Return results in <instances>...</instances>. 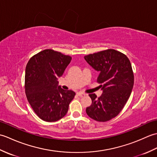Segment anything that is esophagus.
Here are the masks:
<instances>
[{"label": "esophagus", "instance_id": "1", "mask_svg": "<svg viewBox=\"0 0 157 157\" xmlns=\"http://www.w3.org/2000/svg\"><path fill=\"white\" fill-rule=\"evenodd\" d=\"M77 94H78V96H80V97H83V96H84L86 95L85 93H84V92H78V93H77Z\"/></svg>", "mask_w": 157, "mask_h": 157}]
</instances>
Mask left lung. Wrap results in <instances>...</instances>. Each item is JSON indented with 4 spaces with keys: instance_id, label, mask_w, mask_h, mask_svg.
<instances>
[{
    "instance_id": "1",
    "label": "left lung",
    "mask_w": 157,
    "mask_h": 157,
    "mask_svg": "<svg viewBox=\"0 0 157 157\" xmlns=\"http://www.w3.org/2000/svg\"><path fill=\"white\" fill-rule=\"evenodd\" d=\"M88 64L99 72L97 82L102 94H90L92 105L86 113L95 121L105 122L121 111L131 94L134 76L131 63L123 53L107 49L84 56Z\"/></svg>"
}]
</instances>
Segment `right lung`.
<instances>
[{"instance_id": "1", "label": "right lung", "mask_w": 157, "mask_h": 157, "mask_svg": "<svg viewBox=\"0 0 157 157\" xmlns=\"http://www.w3.org/2000/svg\"><path fill=\"white\" fill-rule=\"evenodd\" d=\"M71 57L45 49L31 57L25 68V92L32 109L42 120L56 121L68 111L75 93L58 86L57 79Z\"/></svg>"}]
</instances>
